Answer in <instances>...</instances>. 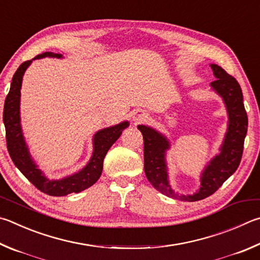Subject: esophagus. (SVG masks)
<instances>
[{
  "instance_id": "1",
  "label": "esophagus",
  "mask_w": 260,
  "mask_h": 260,
  "mask_svg": "<svg viewBox=\"0 0 260 260\" xmlns=\"http://www.w3.org/2000/svg\"><path fill=\"white\" fill-rule=\"evenodd\" d=\"M146 118H148V115H146L143 110H136L133 114V121L135 122L143 121Z\"/></svg>"
}]
</instances>
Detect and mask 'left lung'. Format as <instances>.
Segmentation results:
<instances>
[{
	"instance_id": "obj_1",
	"label": "left lung",
	"mask_w": 260,
	"mask_h": 260,
	"mask_svg": "<svg viewBox=\"0 0 260 260\" xmlns=\"http://www.w3.org/2000/svg\"><path fill=\"white\" fill-rule=\"evenodd\" d=\"M216 81L210 86L225 103L229 115L228 132L220 146V153L212 158L201 174V186L193 196H178L168 182L166 151L169 141L151 127L139 125L144 141V172L148 181L162 194L185 201H199L211 196L237 171L243 153L244 139L248 129V116L244 109L241 87L237 79L217 64H210Z\"/></svg>"
}]
</instances>
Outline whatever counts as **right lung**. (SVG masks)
Here are the masks:
<instances>
[{
    "label": "right lung",
    "mask_w": 260,
    "mask_h": 260,
    "mask_svg": "<svg viewBox=\"0 0 260 260\" xmlns=\"http://www.w3.org/2000/svg\"><path fill=\"white\" fill-rule=\"evenodd\" d=\"M45 56L61 58L62 55L52 53V52H44V53L36 55L34 59L25 61L19 66L17 72L13 75L10 91H9L6 102H4L3 122L6 126L9 154L16 167L22 173V175L45 194L63 197L70 194V193H78L86 190L100 178L103 169V159H105L108 150L119 139L122 131L128 127L129 124L128 121H122L118 125L107 127V128L96 132L93 136L92 157L82 171L61 179H49L45 177L43 172L37 168V165L30 157L25 139H23L20 124V88L22 76L32 60L45 58Z\"/></svg>",
    "instance_id": "1"
}]
</instances>
